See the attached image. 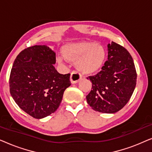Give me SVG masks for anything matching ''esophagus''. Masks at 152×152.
<instances>
[{
  "instance_id": "esophagus-1",
  "label": "esophagus",
  "mask_w": 152,
  "mask_h": 152,
  "mask_svg": "<svg viewBox=\"0 0 152 152\" xmlns=\"http://www.w3.org/2000/svg\"><path fill=\"white\" fill-rule=\"evenodd\" d=\"M81 79H82V76L80 73H78L76 71L72 72L71 75H70V82L72 84H77Z\"/></svg>"
}]
</instances>
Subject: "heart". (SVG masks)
<instances>
[{"instance_id": "heart-1", "label": "heart", "mask_w": 152, "mask_h": 152, "mask_svg": "<svg viewBox=\"0 0 152 152\" xmlns=\"http://www.w3.org/2000/svg\"><path fill=\"white\" fill-rule=\"evenodd\" d=\"M62 53L68 61L76 62L77 69L86 75L98 72L102 68L107 58V50L102 45L86 41L64 45ZM57 61L62 64L64 58L57 57Z\"/></svg>"}]
</instances>
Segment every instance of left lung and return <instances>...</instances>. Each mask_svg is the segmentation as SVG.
<instances>
[{
  "label": "left lung",
  "instance_id": "1",
  "mask_svg": "<svg viewBox=\"0 0 152 152\" xmlns=\"http://www.w3.org/2000/svg\"><path fill=\"white\" fill-rule=\"evenodd\" d=\"M108 60L98 74L90 77L92 89L87 103L95 111L115 113L129 100L136 85L137 74L132 56L115 42L109 43Z\"/></svg>",
  "mask_w": 152,
  "mask_h": 152
}]
</instances>
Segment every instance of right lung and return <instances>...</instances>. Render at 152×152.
<instances>
[{
  "label": "right lung",
  "instance_id": "add662e5",
  "mask_svg": "<svg viewBox=\"0 0 152 152\" xmlns=\"http://www.w3.org/2000/svg\"><path fill=\"white\" fill-rule=\"evenodd\" d=\"M55 63V53L43 45L23 50L12 66L10 94L23 111L37 119L54 113L71 84L70 74L59 73Z\"/></svg>",
  "mask_w": 152,
  "mask_h": 152
}]
</instances>
